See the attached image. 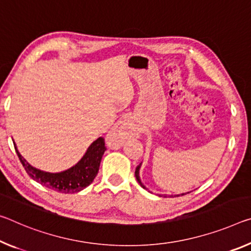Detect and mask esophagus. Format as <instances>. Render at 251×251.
<instances>
[{
	"instance_id": "esophagus-1",
	"label": "esophagus",
	"mask_w": 251,
	"mask_h": 251,
	"mask_svg": "<svg viewBox=\"0 0 251 251\" xmlns=\"http://www.w3.org/2000/svg\"><path fill=\"white\" fill-rule=\"evenodd\" d=\"M135 136L133 125L128 118H124L115 124L106 136L107 145L111 149H121L128 138Z\"/></svg>"
}]
</instances>
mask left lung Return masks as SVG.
<instances>
[{
    "mask_svg": "<svg viewBox=\"0 0 251 251\" xmlns=\"http://www.w3.org/2000/svg\"><path fill=\"white\" fill-rule=\"evenodd\" d=\"M141 166H142V163H140V165H137V168H136V170H135V177H136V180H137V182H138V184H140L143 189H145V190H147V188L146 186L143 184L142 183V180H141V176H140V170H141ZM149 191V190H147ZM149 192H151V191H149ZM152 193V192H151ZM189 193V192H188ZM185 193H181V196H184ZM157 197H164V198H168V197H180V194H172V196H169V194H156Z\"/></svg>",
    "mask_w": 251,
    "mask_h": 251,
    "instance_id": "obj_1",
    "label": "left lung"
}]
</instances>
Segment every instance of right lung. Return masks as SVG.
Segmentation results:
<instances>
[{
  "instance_id": "1",
  "label": "right lung",
  "mask_w": 251,
  "mask_h": 251,
  "mask_svg": "<svg viewBox=\"0 0 251 251\" xmlns=\"http://www.w3.org/2000/svg\"><path fill=\"white\" fill-rule=\"evenodd\" d=\"M14 149L17 152L20 162L26 173L34 181L41 183L51 190L61 193H77L91 184L94 178L96 177L99 165L106 147L105 141L102 137H98L88 146V149L82 155V157L75 165L61 172H47L40 169L34 168L22 156L18 151L17 144L14 143Z\"/></svg>"
}]
</instances>
